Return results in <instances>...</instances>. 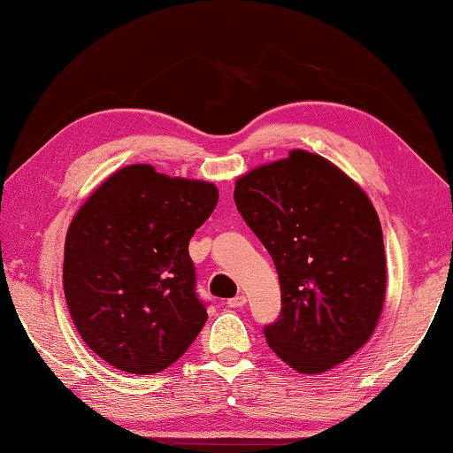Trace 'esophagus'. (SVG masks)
I'll return each instance as SVG.
<instances>
[{
	"mask_svg": "<svg viewBox=\"0 0 453 453\" xmlns=\"http://www.w3.org/2000/svg\"><path fill=\"white\" fill-rule=\"evenodd\" d=\"M226 304L230 309H240V307H244V304H246V297H244V295H236V297L228 299Z\"/></svg>",
	"mask_w": 453,
	"mask_h": 453,
	"instance_id": "34e87169",
	"label": "esophagus"
}]
</instances>
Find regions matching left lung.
Instances as JSON below:
<instances>
[{"mask_svg": "<svg viewBox=\"0 0 453 453\" xmlns=\"http://www.w3.org/2000/svg\"><path fill=\"white\" fill-rule=\"evenodd\" d=\"M234 203L280 275V319L265 342L299 373L356 354L380 320L383 233L362 188L322 156L293 150L236 181Z\"/></svg>", "mask_w": 453, "mask_h": 453, "instance_id": "8db88e82", "label": "left lung"}]
</instances>
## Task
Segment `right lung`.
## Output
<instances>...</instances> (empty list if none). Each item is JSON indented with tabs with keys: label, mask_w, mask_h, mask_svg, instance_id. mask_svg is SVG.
Masks as SVG:
<instances>
[{
	"label": "right lung",
	"mask_w": 453,
	"mask_h": 453,
	"mask_svg": "<svg viewBox=\"0 0 453 453\" xmlns=\"http://www.w3.org/2000/svg\"><path fill=\"white\" fill-rule=\"evenodd\" d=\"M213 183L168 178L149 164L115 172L73 217L64 295L94 352L127 373H158L207 320L189 240L213 213Z\"/></svg>",
	"instance_id": "obj_1"
}]
</instances>
